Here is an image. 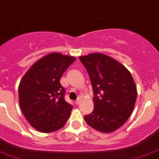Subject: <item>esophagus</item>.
<instances>
[{
	"label": "esophagus",
	"mask_w": 159,
	"mask_h": 159,
	"mask_svg": "<svg viewBox=\"0 0 159 159\" xmlns=\"http://www.w3.org/2000/svg\"><path fill=\"white\" fill-rule=\"evenodd\" d=\"M80 98H78V99L76 100V101H75V105H79V104H80Z\"/></svg>",
	"instance_id": "obj_1"
}]
</instances>
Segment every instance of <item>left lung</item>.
I'll use <instances>...</instances> for the list:
<instances>
[{
  "instance_id": "left-lung-1",
  "label": "left lung",
  "mask_w": 159,
  "mask_h": 159,
  "mask_svg": "<svg viewBox=\"0 0 159 159\" xmlns=\"http://www.w3.org/2000/svg\"><path fill=\"white\" fill-rule=\"evenodd\" d=\"M80 60L88 72L94 95V108L84 119L99 132H113L133 112L137 96L134 79L123 65L101 53L80 56Z\"/></svg>"
}]
</instances>
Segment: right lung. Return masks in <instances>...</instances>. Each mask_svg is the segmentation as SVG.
Returning a JSON list of instances; mask_svg holds the SVG:
<instances>
[{
	"mask_svg": "<svg viewBox=\"0 0 159 159\" xmlns=\"http://www.w3.org/2000/svg\"><path fill=\"white\" fill-rule=\"evenodd\" d=\"M75 58L51 53L35 62L25 72L19 87L21 110L29 123L42 133L61 129L72 106L64 99L60 79Z\"/></svg>",
	"mask_w": 159,
	"mask_h": 159,
	"instance_id": "obj_1",
	"label": "right lung"
}]
</instances>
